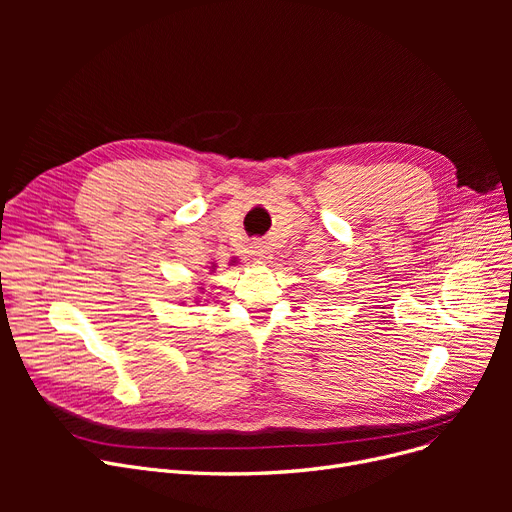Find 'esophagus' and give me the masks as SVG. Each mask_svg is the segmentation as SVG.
Listing matches in <instances>:
<instances>
[{
  "label": "esophagus",
  "instance_id": "esophagus-1",
  "mask_svg": "<svg viewBox=\"0 0 512 512\" xmlns=\"http://www.w3.org/2000/svg\"><path fill=\"white\" fill-rule=\"evenodd\" d=\"M251 255H253V259H257V261H267L270 259V255H272V251H270V247L265 245V242H253L251 245Z\"/></svg>",
  "mask_w": 512,
  "mask_h": 512
}]
</instances>
